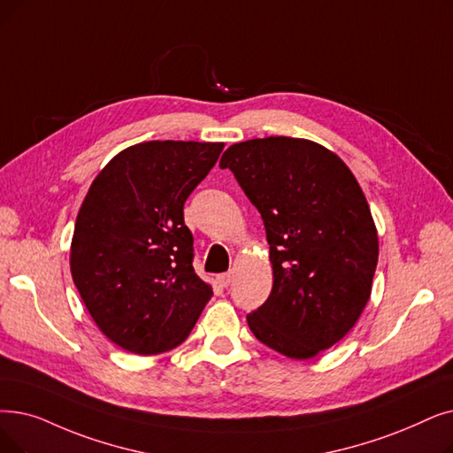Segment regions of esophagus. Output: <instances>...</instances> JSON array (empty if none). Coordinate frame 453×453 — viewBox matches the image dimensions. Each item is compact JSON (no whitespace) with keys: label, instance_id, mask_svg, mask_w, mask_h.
<instances>
[{"label":"esophagus","instance_id":"esophagus-1","mask_svg":"<svg viewBox=\"0 0 453 453\" xmlns=\"http://www.w3.org/2000/svg\"><path fill=\"white\" fill-rule=\"evenodd\" d=\"M216 280H219V283H220L222 287H229V285L233 283V272H226V273H220L219 278H216Z\"/></svg>","mask_w":453,"mask_h":453}]
</instances>
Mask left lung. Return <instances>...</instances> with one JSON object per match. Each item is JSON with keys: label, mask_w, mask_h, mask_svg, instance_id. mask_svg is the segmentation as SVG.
Segmentation results:
<instances>
[{"label": "left lung", "mask_w": 453, "mask_h": 453, "mask_svg": "<svg viewBox=\"0 0 453 453\" xmlns=\"http://www.w3.org/2000/svg\"><path fill=\"white\" fill-rule=\"evenodd\" d=\"M263 216L273 285L251 333L311 359L356 326L378 266V229L356 175L331 150L292 136L229 146L222 159Z\"/></svg>", "instance_id": "8db88e82"}]
</instances>
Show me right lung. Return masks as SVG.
I'll return each mask as SVG.
<instances>
[{"label":"right lung","instance_id":"1","mask_svg":"<svg viewBox=\"0 0 453 453\" xmlns=\"http://www.w3.org/2000/svg\"><path fill=\"white\" fill-rule=\"evenodd\" d=\"M224 142L150 141L96 175L77 212L70 270L92 320L131 353L180 346L212 296L192 268L183 205Z\"/></svg>","mask_w":453,"mask_h":453}]
</instances>
